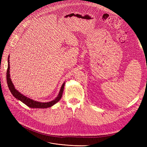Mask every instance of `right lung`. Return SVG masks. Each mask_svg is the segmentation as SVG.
Instances as JSON below:
<instances>
[{
  "label": "right lung",
  "mask_w": 147,
  "mask_h": 147,
  "mask_svg": "<svg viewBox=\"0 0 147 147\" xmlns=\"http://www.w3.org/2000/svg\"><path fill=\"white\" fill-rule=\"evenodd\" d=\"M9 57L8 58V69L7 71V81L8 86L10 92H11L12 95L14 96L15 98L18 100L21 101L23 103L26 104L27 106L29 107L30 108H37V109H47L48 107H51L53 105H54L55 104H56L57 102H59L61 98L63 96V93L64 91V84L65 82L62 85L61 90L59 91V92L57 96L56 97L55 99H53L51 101L47 102H41L34 100L33 99H31L29 97L24 96L22 94L21 92H20L14 86V84H13L11 78H10V60H9Z\"/></svg>",
  "instance_id": "obj_1"
}]
</instances>
